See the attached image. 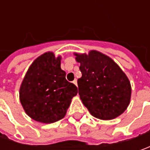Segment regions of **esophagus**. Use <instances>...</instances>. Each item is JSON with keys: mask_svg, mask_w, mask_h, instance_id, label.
<instances>
[{"mask_svg": "<svg viewBox=\"0 0 150 150\" xmlns=\"http://www.w3.org/2000/svg\"><path fill=\"white\" fill-rule=\"evenodd\" d=\"M72 83H73L75 84L76 86H78V82H77V80H76V79H75V80H74V81H73Z\"/></svg>", "mask_w": 150, "mask_h": 150, "instance_id": "34e87169", "label": "esophagus"}]
</instances>
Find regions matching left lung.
I'll return each mask as SVG.
<instances>
[{"label": "left lung", "instance_id": "left-lung-1", "mask_svg": "<svg viewBox=\"0 0 150 150\" xmlns=\"http://www.w3.org/2000/svg\"><path fill=\"white\" fill-rule=\"evenodd\" d=\"M82 77L78 94L90 113L99 119L117 118L127 109L131 98L129 78L109 57L98 51L75 53Z\"/></svg>", "mask_w": 150, "mask_h": 150}]
</instances>
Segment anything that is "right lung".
I'll use <instances>...</instances> for the list:
<instances>
[{
	"instance_id": "1",
	"label": "right lung",
	"mask_w": 150,
	"mask_h": 150,
	"mask_svg": "<svg viewBox=\"0 0 150 150\" xmlns=\"http://www.w3.org/2000/svg\"><path fill=\"white\" fill-rule=\"evenodd\" d=\"M78 88L67 82L61 69V57L46 52L38 57L28 68L20 88V101L32 119L52 124L66 114Z\"/></svg>"
}]
</instances>
